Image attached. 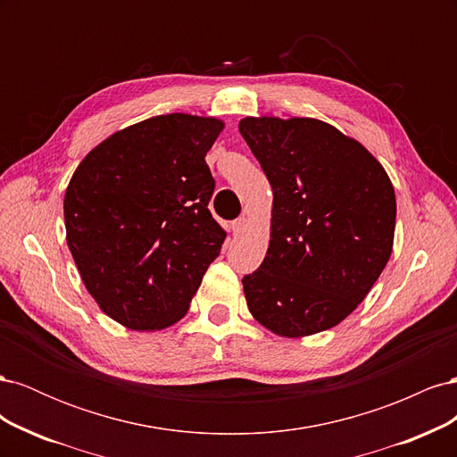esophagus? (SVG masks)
<instances>
[{"instance_id": "34e87169", "label": "esophagus", "mask_w": 457, "mask_h": 457, "mask_svg": "<svg viewBox=\"0 0 457 457\" xmlns=\"http://www.w3.org/2000/svg\"><path fill=\"white\" fill-rule=\"evenodd\" d=\"M245 225H247V219H245V217L234 219V220H232V225H230V230H232L234 237H238V234L245 228Z\"/></svg>"}]
</instances>
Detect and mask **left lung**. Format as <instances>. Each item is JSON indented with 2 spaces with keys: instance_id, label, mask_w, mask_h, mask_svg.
I'll use <instances>...</instances> for the list:
<instances>
[{
  "instance_id": "1",
  "label": "left lung",
  "mask_w": 457,
  "mask_h": 457,
  "mask_svg": "<svg viewBox=\"0 0 457 457\" xmlns=\"http://www.w3.org/2000/svg\"><path fill=\"white\" fill-rule=\"evenodd\" d=\"M238 129L274 195L267 255L242 278L247 309L282 337L334 328L391 257V179L361 143L320 120L244 118Z\"/></svg>"
}]
</instances>
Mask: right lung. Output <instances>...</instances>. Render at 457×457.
Returning <instances> with one entry per match:
<instances>
[{"label":"right lung","instance_id":"obj_1","mask_svg":"<svg viewBox=\"0 0 457 457\" xmlns=\"http://www.w3.org/2000/svg\"><path fill=\"white\" fill-rule=\"evenodd\" d=\"M225 123L165 114L116 131L81 160L64 195L66 244L87 292L129 329L181 320L227 232L207 204L205 154Z\"/></svg>","mask_w":457,"mask_h":457}]
</instances>
